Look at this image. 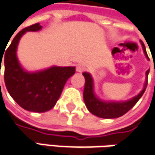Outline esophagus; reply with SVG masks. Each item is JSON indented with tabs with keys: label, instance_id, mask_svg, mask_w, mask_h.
I'll return each instance as SVG.
<instances>
[{
	"label": "esophagus",
	"instance_id": "obj_1",
	"mask_svg": "<svg viewBox=\"0 0 155 155\" xmlns=\"http://www.w3.org/2000/svg\"><path fill=\"white\" fill-rule=\"evenodd\" d=\"M85 69H86V68L84 67L83 65H81V64H79L76 66V71L78 73H82L85 71Z\"/></svg>",
	"mask_w": 155,
	"mask_h": 155
}]
</instances>
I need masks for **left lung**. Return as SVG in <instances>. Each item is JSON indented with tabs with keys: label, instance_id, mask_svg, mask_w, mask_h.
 Segmentation results:
<instances>
[{
	"label": "left lung",
	"instance_id": "left-lung-1",
	"mask_svg": "<svg viewBox=\"0 0 155 155\" xmlns=\"http://www.w3.org/2000/svg\"><path fill=\"white\" fill-rule=\"evenodd\" d=\"M141 45L143 48L144 54L146 55L147 58H148L146 48L143 43H141ZM148 73H149V69L146 72V83L141 93L136 97L124 102H104L98 99L94 94V81L91 74L87 72L83 73V75L85 77V87L83 92V98L87 108L91 113L102 118H116L124 115L137 103V101L141 99V97L144 94L147 87Z\"/></svg>",
	"mask_w": 155,
	"mask_h": 155
}]
</instances>
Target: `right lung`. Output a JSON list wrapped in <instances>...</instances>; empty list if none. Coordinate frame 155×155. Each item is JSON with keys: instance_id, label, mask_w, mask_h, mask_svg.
<instances>
[{"instance_id": "add662e5", "label": "right lung", "mask_w": 155, "mask_h": 155, "mask_svg": "<svg viewBox=\"0 0 155 155\" xmlns=\"http://www.w3.org/2000/svg\"><path fill=\"white\" fill-rule=\"evenodd\" d=\"M41 28L39 23L24 28L14 37L5 54L3 53L4 81L8 93L19 106L33 112H45L52 109L60 98L68 79L75 73L74 67H51L30 73L20 66L16 56L20 38L26 31H37Z\"/></svg>"}]
</instances>
